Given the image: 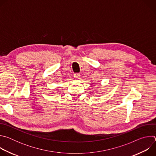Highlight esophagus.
Segmentation results:
<instances>
[{"instance_id":"34e87169","label":"esophagus","mask_w":156,"mask_h":156,"mask_svg":"<svg viewBox=\"0 0 156 156\" xmlns=\"http://www.w3.org/2000/svg\"><path fill=\"white\" fill-rule=\"evenodd\" d=\"M80 76H81V75H80V73H76V74H75V75H74L75 78V79H78V80L80 78Z\"/></svg>"}]
</instances>
